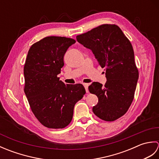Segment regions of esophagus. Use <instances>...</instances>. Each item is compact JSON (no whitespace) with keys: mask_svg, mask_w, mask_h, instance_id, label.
Wrapping results in <instances>:
<instances>
[{"mask_svg":"<svg viewBox=\"0 0 159 159\" xmlns=\"http://www.w3.org/2000/svg\"><path fill=\"white\" fill-rule=\"evenodd\" d=\"M83 85H84V87H85V90H86V92L88 93L89 92V90H88V86H89V85H88V84H87V83H85V84H83Z\"/></svg>","mask_w":159,"mask_h":159,"instance_id":"34e87169","label":"esophagus"}]
</instances>
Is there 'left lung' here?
Masks as SVG:
<instances>
[{
	"mask_svg": "<svg viewBox=\"0 0 159 159\" xmlns=\"http://www.w3.org/2000/svg\"><path fill=\"white\" fill-rule=\"evenodd\" d=\"M76 39L92 50L100 66L105 68L104 86L93 82L89 87V92L98 98L93 112L104 121L118 119L129 109L139 79L133 46L115 25H100L76 36Z\"/></svg>",
	"mask_w": 159,
	"mask_h": 159,
	"instance_id": "8db88e82",
	"label": "left lung"
}]
</instances>
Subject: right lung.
I'll use <instances>...</instances> for the list:
<instances>
[{
	"label": "right lung",
	"mask_w": 159,
	"mask_h": 159,
	"mask_svg": "<svg viewBox=\"0 0 159 159\" xmlns=\"http://www.w3.org/2000/svg\"><path fill=\"white\" fill-rule=\"evenodd\" d=\"M75 42L65 37H46L28 52L24 67L25 93L33 114L47 128L67 126L76 103L86 92L82 84L66 85L57 77L67 50Z\"/></svg>",
	"instance_id": "1"
}]
</instances>
